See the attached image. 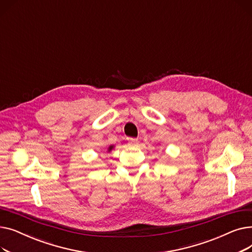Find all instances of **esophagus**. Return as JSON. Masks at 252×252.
<instances>
[{"mask_svg":"<svg viewBox=\"0 0 252 252\" xmlns=\"http://www.w3.org/2000/svg\"><path fill=\"white\" fill-rule=\"evenodd\" d=\"M128 143H129V145H131V146H136V145H138L139 141H138V139L129 138V139H128Z\"/></svg>","mask_w":252,"mask_h":252,"instance_id":"34e87169","label":"esophagus"}]
</instances>
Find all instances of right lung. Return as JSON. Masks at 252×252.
I'll return each instance as SVG.
<instances>
[{
    "label": "right lung",
    "mask_w": 252,
    "mask_h": 252,
    "mask_svg": "<svg viewBox=\"0 0 252 252\" xmlns=\"http://www.w3.org/2000/svg\"><path fill=\"white\" fill-rule=\"evenodd\" d=\"M112 149H113V146H110V147H109V148H108V151H111V150H112Z\"/></svg>",
    "instance_id": "obj_1"
}]
</instances>
